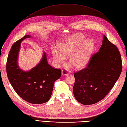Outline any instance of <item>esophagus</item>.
<instances>
[{
    "mask_svg": "<svg viewBox=\"0 0 127 127\" xmlns=\"http://www.w3.org/2000/svg\"><path fill=\"white\" fill-rule=\"evenodd\" d=\"M68 74V72L67 71L63 69L62 70V76H67Z\"/></svg>",
    "mask_w": 127,
    "mask_h": 127,
    "instance_id": "34e87169",
    "label": "esophagus"
}]
</instances>
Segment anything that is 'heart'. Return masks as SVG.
Masks as SVG:
<instances>
[{
	"label": "heart",
	"instance_id": "obj_1",
	"mask_svg": "<svg viewBox=\"0 0 127 127\" xmlns=\"http://www.w3.org/2000/svg\"><path fill=\"white\" fill-rule=\"evenodd\" d=\"M59 51L54 50L53 55L54 61L60 64L64 60V55L69 56V63L76 69L85 67L90 59L93 49L91 41L85 37L74 36L62 41L58 47Z\"/></svg>",
	"mask_w": 127,
	"mask_h": 127
}]
</instances>
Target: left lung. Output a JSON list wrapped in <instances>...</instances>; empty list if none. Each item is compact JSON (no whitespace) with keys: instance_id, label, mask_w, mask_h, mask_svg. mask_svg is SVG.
I'll use <instances>...</instances> for the list:
<instances>
[{"instance_id":"obj_1","label":"left lung","mask_w":127,"mask_h":127,"mask_svg":"<svg viewBox=\"0 0 127 127\" xmlns=\"http://www.w3.org/2000/svg\"><path fill=\"white\" fill-rule=\"evenodd\" d=\"M122 68L118 48L103 35L99 51L92 56L86 68L74 73L73 92L76 99L85 105L100 101L115 85Z\"/></svg>"}]
</instances>
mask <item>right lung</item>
I'll return each mask as SVG.
<instances>
[{
  "label": "right lung",
  "instance_id": "add662e5",
  "mask_svg": "<svg viewBox=\"0 0 127 127\" xmlns=\"http://www.w3.org/2000/svg\"><path fill=\"white\" fill-rule=\"evenodd\" d=\"M31 37V35H25L13 44L7 58L6 72L13 88L21 98L32 104H41L50 99L54 83L60 78L61 70L55 69L48 64L44 51L40 62L30 70L24 71L19 67L18 58L21 43Z\"/></svg>",
  "mask_w": 127,
  "mask_h": 127
}]
</instances>
